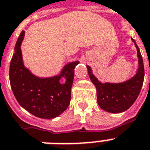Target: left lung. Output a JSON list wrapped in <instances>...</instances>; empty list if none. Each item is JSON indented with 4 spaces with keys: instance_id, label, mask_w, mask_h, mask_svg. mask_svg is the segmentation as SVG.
<instances>
[{
    "instance_id": "obj_1",
    "label": "left lung",
    "mask_w": 150,
    "mask_h": 150,
    "mask_svg": "<svg viewBox=\"0 0 150 150\" xmlns=\"http://www.w3.org/2000/svg\"><path fill=\"white\" fill-rule=\"evenodd\" d=\"M137 50L139 69L133 78L121 83H101L93 75L90 66L87 65L88 75L97 89L98 104L101 109L110 113H121L135 102L142 88L144 80L143 58L135 40L132 39Z\"/></svg>"
}]
</instances>
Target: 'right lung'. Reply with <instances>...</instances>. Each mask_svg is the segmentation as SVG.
Returning a JSON list of instances; mask_svg holds the SVG:
<instances>
[{
    "instance_id": "add662e5",
    "label": "right lung",
    "mask_w": 150,
    "mask_h": 150,
    "mask_svg": "<svg viewBox=\"0 0 150 150\" xmlns=\"http://www.w3.org/2000/svg\"><path fill=\"white\" fill-rule=\"evenodd\" d=\"M24 33L22 31L19 36L10 65L11 88L20 105L30 114L43 119L56 117L70 104L74 69L79 62L65 65L59 75L36 77L23 65L21 46ZM62 77L66 78L63 84L60 82Z\"/></svg>"
}]
</instances>
